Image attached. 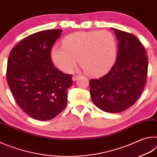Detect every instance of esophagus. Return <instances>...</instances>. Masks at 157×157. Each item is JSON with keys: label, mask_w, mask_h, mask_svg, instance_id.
<instances>
[{"label": "esophagus", "mask_w": 157, "mask_h": 157, "mask_svg": "<svg viewBox=\"0 0 157 157\" xmlns=\"http://www.w3.org/2000/svg\"><path fill=\"white\" fill-rule=\"evenodd\" d=\"M79 78V75H74L73 76V78H72V79L73 81H75V80H77V79H78V78Z\"/></svg>", "instance_id": "esophagus-1"}]
</instances>
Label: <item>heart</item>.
I'll return each instance as SVG.
<instances>
[{
  "instance_id": "1",
  "label": "heart",
  "mask_w": 157,
  "mask_h": 157,
  "mask_svg": "<svg viewBox=\"0 0 157 157\" xmlns=\"http://www.w3.org/2000/svg\"><path fill=\"white\" fill-rule=\"evenodd\" d=\"M116 41L107 30L78 32L68 34L62 46H53L50 51L52 62L63 72L73 70L76 58L89 75L97 77L107 73L116 59Z\"/></svg>"
}]
</instances>
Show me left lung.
Here are the masks:
<instances>
[{
    "label": "left lung",
    "instance_id": "left-lung-1",
    "mask_svg": "<svg viewBox=\"0 0 157 157\" xmlns=\"http://www.w3.org/2000/svg\"><path fill=\"white\" fill-rule=\"evenodd\" d=\"M114 30L118 41L116 63L109 72L89 82L94 104L102 111L118 113L136 102L145 85L148 60L144 46L131 33Z\"/></svg>",
    "mask_w": 157,
    "mask_h": 157
}]
</instances>
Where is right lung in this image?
<instances>
[{
	"label": "right lung",
	"instance_id": "add662e5",
	"mask_svg": "<svg viewBox=\"0 0 157 157\" xmlns=\"http://www.w3.org/2000/svg\"><path fill=\"white\" fill-rule=\"evenodd\" d=\"M62 30H44L25 37L10 51L7 81L16 102L39 121L54 118L67 105L71 74L55 68L50 51Z\"/></svg>",
	"mask_w": 157,
	"mask_h": 157
}]
</instances>
